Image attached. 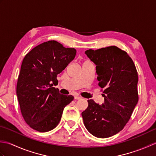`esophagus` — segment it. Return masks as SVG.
<instances>
[{"instance_id":"1","label":"esophagus","mask_w":156,"mask_h":156,"mask_svg":"<svg viewBox=\"0 0 156 156\" xmlns=\"http://www.w3.org/2000/svg\"><path fill=\"white\" fill-rule=\"evenodd\" d=\"M81 98L82 97H80V96H75L74 97V99H76V100H80Z\"/></svg>"}]
</instances>
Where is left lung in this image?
<instances>
[{
	"label": "left lung",
	"instance_id": "1",
	"mask_svg": "<svg viewBox=\"0 0 156 156\" xmlns=\"http://www.w3.org/2000/svg\"><path fill=\"white\" fill-rule=\"evenodd\" d=\"M85 54L97 65L105 103L88 100V107L82 112L84 124L95 137H111L124 128L138 102L137 69L127 53L117 46L88 49Z\"/></svg>",
	"mask_w": 156,
	"mask_h": 156
}]
</instances>
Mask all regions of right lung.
Here are the masks:
<instances>
[{
	"label": "right lung",
	"instance_id": "add662e5",
	"mask_svg": "<svg viewBox=\"0 0 156 156\" xmlns=\"http://www.w3.org/2000/svg\"><path fill=\"white\" fill-rule=\"evenodd\" d=\"M74 48H66L51 40L36 46L23 59L17 84V95L23 119L39 132L54 129L61 120L63 111L74 99L63 95L58 88L57 76L75 58Z\"/></svg>",
	"mask_w": 156,
	"mask_h": 156
}]
</instances>
